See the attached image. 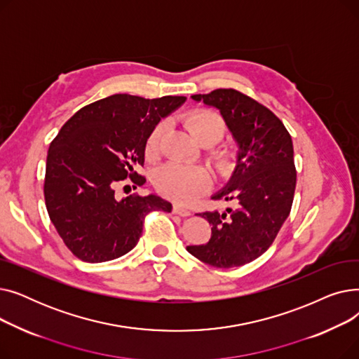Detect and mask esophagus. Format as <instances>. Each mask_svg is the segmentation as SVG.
Returning <instances> with one entry per match:
<instances>
[{
    "label": "esophagus",
    "instance_id": "34e87169",
    "mask_svg": "<svg viewBox=\"0 0 359 359\" xmlns=\"http://www.w3.org/2000/svg\"><path fill=\"white\" fill-rule=\"evenodd\" d=\"M173 212L180 217H189L192 214L189 210L184 208V206H182V205H177V203L173 206Z\"/></svg>",
    "mask_w": 359,
    "mask_h": 359
}]
</instances>
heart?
Instances as JSON below:
<instances>
[{
    "mask_svg": "<svg viewBox=\"0 0 359 359\" xmlns=\"http://www.w3.org/2000/svg\"><path fill=\"white\" fill-rule=\"evenodd\" d=\"M186 123L189 126L192 135L203 145L218 142L225 132L224 119L217 111L210 109H196L187 113ZM163 130V123H158L149 134L147 142L148 153H156L158 149ZM214 156L221 163L229 160L227 151H217ZM154 183L160 192L172 199L189 202L210 184V175L201 167H186L177 163H168L156 173Z\"/></svg>",
    "mask_w": 359,
    "mask_h": 359,
    "instance_id": "b5f03b06",
    "label": "heart"
}]
</instances>
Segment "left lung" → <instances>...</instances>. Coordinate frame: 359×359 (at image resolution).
Instances as JSON below:
<instances>
[{"mask_svg": "<svg viewBox=\"0 0 359 359\" xmlns=\"http://www.w3.org/2000/svg\"><path fill=\"white\" fill-rule=\"evenodd\" d=\"M217 107L238 145L234 172L212 199L234 201L236 208L198 214L208 221L211 238L187 252L215 268H236L265 253L290 215L297 172L290 132L278 116L234 88L194 94Z\"/></svg>", "mask_w": 359, "mask_h": 359, "instance_id": "8db88e82", "label": "left lung"}]
</instances>
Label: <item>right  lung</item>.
I'll return each mask as SVG.
<instances>
[{
	"label": "right lung",
	"instance_id": "right-lung-1",
	"mask_svg": "<svg viewBox=\"0 0 359 359\" xmlns=\"http://www.w3.org/2000/svg\"><path fill=\"white\" fill-rule=\"evenodd\" d=\"M183 96L144 99L113 94L80 109L49 145L45 203L65 246L83 262L118 259L137 246L145 215L172 211L157 195L115 196L118 182L145 177V147L157 123L183 104Z\"/></svg>",
	"mask_w": 359,
	"mask_h": 359
}]
</instances>
